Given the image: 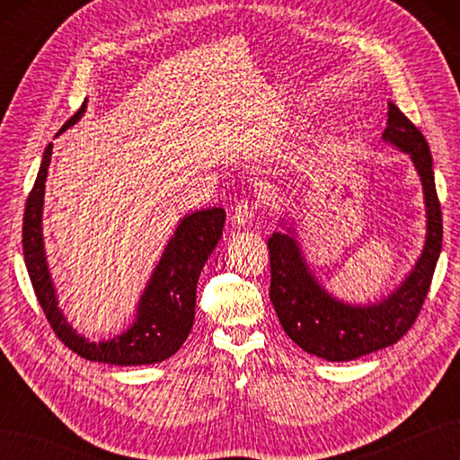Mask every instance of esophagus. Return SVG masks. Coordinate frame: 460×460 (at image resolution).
Returning a JSON list of instances; mask_svg holds the SVG:
<instances>
[{
  "label": "esophagus",
  "instance_id": "esophagus-1",
  "mask_svg": "<svg viewBox=\"0 0 460 460\" xmlns=\"http://www.w3.org/2000/svg\"><path fill=\"white\" fill-rule=\"evenodd\" d=\"M255 211H257V205H252L251 201H239L235 205V209L231 213V221L233 225H237V227H245L255 217Z\"/></svg>",
  "mask_w": 460,
  "mask_h": 460
}]
</instances>
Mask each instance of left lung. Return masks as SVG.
<instances>
[{"label":"left lung","mask_w":460,"mask_h":460,"mask_svg":"<svg viewBox=\"0 0 460 460\" xmlns=\"http://www.w3.org/2000/svg\"><path fill=\"white\" fill-rule=\"evenodd\" d=\"M384 142L409 154L423 183L427 235L421 257L392 295L376 305H349L338 300L312 275L295 229L269 237L270 302L288 338L312 356L328 361H349L394 346L413 326L431 287L443 245L441 203L437 198L433 158L425 136L389 102ZM282 225L287 221L282 219Z\"/></svg>","instance_id":"left-lung-1"}]
</instances>
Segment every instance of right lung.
Returning <instances> with one entry per match:
<instances>
[{
    "label": "right lung",
    "mask_w": 460,
    "mask_h": 460,
    "mask_svg": "<svg viewBox=\"0 0 460 460\" xmlns=\"http://www.w3.org/2000/svg\"><path fill=\"white\" fill-rule=\"evenodd\" d=\"M86 104L65 122L57 136L81 119ZM53 144L43 154L41 168L23 213V257L35 296L58 340L84 359L111 366H144L168 359L190 336L195 316L198 279L223 235L225 211L221 208L201 209L185 215L173 237L165 245L160 262L146 285L134 324L111 340L96 341L76 334L58 308L57 290L49 272L43 243V198L47 170L51 164Z\"/></svg>",
    "instance_id": "obj_1"
}]
</instances>
